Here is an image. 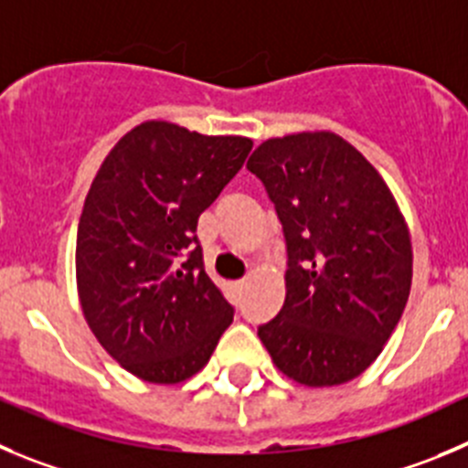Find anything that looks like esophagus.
<instances>
[{
	"label": "esophagus",
	"instance_id": "esophagus-1",
	"mask_svg": "<svg viewBox=\"0 0 468 468\" xmlns=\"http://www.w3.org/2000/svg\"><path fill=\"white\" fill-rule=\"evenodd\" d=\"M244 286H247V279H239V282H235V283H233L235 291H242Z\"/></svg>",
	"mask_w": 468,
	"mask_h": 468
}]
</instances>
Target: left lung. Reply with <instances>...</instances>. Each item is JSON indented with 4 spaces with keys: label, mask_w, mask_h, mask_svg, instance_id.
I'll list each match as a JSON object with an SVG mask.
<instances>
[{
    "label": "left lung",
    "mask_w": 468,
    "mask_h": 468,
    "mask_svg": "<svg viewBox=\"0 0 468 468\" xmlns=\"http://www.w3.org/2000/svg\"><path fill=\"white\" fill-rule=\"evenodd\" d=\"M247 168L283 226L286 300L259 337L309 388L353 381L381 356L411 293V235L378 170L333 131L261 143Z\"/></svg>",
    "instance_id": "obj_1"
}]
</instances>
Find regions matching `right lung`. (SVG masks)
I'll list each match as a JSON object with an SVG mask.
<instances>
[{
	"label": "right lung",
	"mask_w": 468,
	"mask_h": 468,
	"mask_svg": "<svg viewBox=\"0 0 468 468\" xmlns=\"http://www.w3.org/2000/svg\"><path fill=\"white\" fill-rule=\"evenodd\" d=\"M254 143L150 120L108 152L78 224L82 314L108 356L147 383L198 374L233 307L205 274L198 217Z\"/></svg>",
	"instance_id": "right-lung-1"
}]
</instances>
